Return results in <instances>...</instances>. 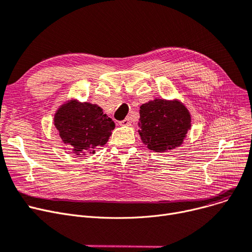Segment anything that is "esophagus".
<instances>
[{"label":"esophagus","mask_w":252,"mask_h":252,"mask_svg":"<svg viewBox=\"0 0 252 252\" xmlns=\"http://www.w3.org/2000/svg\"><path fill=\"white\" fill-rule=\"evenodd\" d=\"M130 124H132V122H130L129 117H126L122 122H119L120 126H130Z\"/></svg>","instance_id":"esophagus-1"}]
</instances>
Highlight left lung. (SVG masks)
I'll return each mask as SVG.
<instances>
[{
  "mask_svg": "<svg viewBox=\"0 0 252 252\" xmlns=\"http://www.w3.org/2000/svg\"><path fill=\"white\" fill-rule=\"evenodd\" d=\"M138 126L143 143L163 152L181 145L190 127V115L179 102L156 99L140 107Z\"/></svg>",
  "mask_w": 252,
  "mask_h": 252,
  "instance_id": "obj_1",
  "label": "left lung"
}]
</instances>
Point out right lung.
Returning a JSON list of instances; mask_svg holds the SVG:
<instances>
[{"mask_svg": "<svg viewBox=\"0 0 252 252\" xmlns=\"http://www.w3.org/2000/svg\"><path fill=\"white\" fill-rule=\"evenodd\" d=\"M54 126L64 144H70L77 156L94 153V148L104 146L115 127L113 120L103 109L90 103L70 102L59 109Z\"/></svg>", "mask_w": 252, "mask_h": 252, "instance_id": "add662e5", "label": "right lung"}]
</instances>
